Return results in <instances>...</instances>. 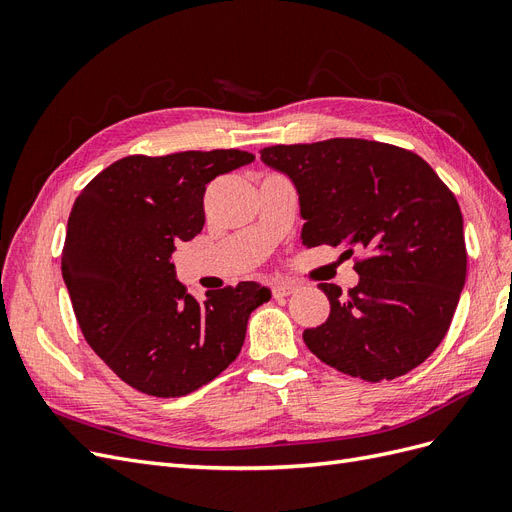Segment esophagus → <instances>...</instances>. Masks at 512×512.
Wrapping results in <instances>:
<instances>
[{
	"instance_id": "obj_1",
	"label": "esophagus",
	"mask_w": 512,
	"mask_h": 512,
	"mask_svg": "<svg viewBox=\"0 0 512 512\" xmlns=\"http://www.w3.org/2000/svg\"><path fill=\"white\" fill-rule=\"evenodd\" d=\"M271 292H273V299H284V297H288V294L294 292V284L277 282V284L271 286Z\"/></svg>"
}]
</instances>
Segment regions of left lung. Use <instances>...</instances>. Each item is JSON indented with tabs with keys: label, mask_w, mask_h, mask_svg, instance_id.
Returning a JSON list of instances; mask_svg holds the SVG:
<instances>
[{
	"label": "left lung",
	"mask_w": 512,
	"mask_h": 512,
	"mask_svg": "<svg viewBox=\"0 0 512 512\" xmlns=\"http://www.w3.org/2000/svg\"><path fill=\"white\" fill-rule=\"evenodd\" d=\"M260 160L297 188L303 245L365 252L359 284H320L331 314L303 342L322 363L367 382L393 380L440 346L466 284L457 198L423 158L363 138L275 145Z\"/></svg>",
	"instance_id": "left-lung-1"
}]
</instances>
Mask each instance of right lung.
<instances>
[{
  "label": "right lung",
  "instance_id": "add662e5",
  "mask_svg": "<svg viewBox=\"0 0 512 512\" xmlns=\"http://www.w3.org/2000/svg\"><path fill=\"white\" fill-rule=\"evenodd\" d=\"M250 162L239 149L128 156L74 200L61 275L87 344L132 389L183 397L211 382L271 299L269 288L241 282L198 303L170 262L205 226L207 183Z\"/></svg>",
  "mask_w": 512,
  "mask_h": 512
}]
</instances>
